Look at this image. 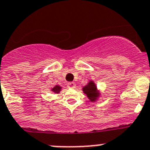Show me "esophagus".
I'll return each instance as SVG.
<instances>
[{"label":"esophagus","instance_id":"34e87169","mask_svg":"<svg viewBox=\"0 0 150 150\" xmlns=\"http://www.w3.org/2000/svg\"><path fill=\"white\" fill-rule=\"evenodd\" d=\"M75 86H76V85L74 82H69L67 83V87L68 88H75Z\"/></svg>","mask_w":150,"mask_h":150}]
</instances>
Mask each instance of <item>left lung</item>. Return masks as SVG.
<instances>
[{"label": "left lung", "mask_w": 150, "mask_h": 150, "mask_svg": "<svg viewBox=\"0 0 150 150\" xmlns=\"http://www.w3.org/2000/svg\"><path fill=\"white\" fill-rule=\"evenodd\" d=\"M83 91L91 101H96L100 96V93L97 91V86L92 81H89L86 86L83 87Z\"/></svg>", "instance_id": "left-lung-1"}]
</instances>
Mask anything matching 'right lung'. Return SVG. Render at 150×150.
Here are the masks:
<instances>
[{
  "mask_svg": "<svg viewBox=\"0 0 150 150\" xmlns=\"http://www.w3.org/2000/svg\"><path fill=\"white\" fill-rule=\"evenodd\" d=\"M61 86H54L52 89V92H55V93H59L60 91H61Z\"/></svg>",
  "mask_w": 150,
  "mask_h": 150,
  "instance_id": "obj_1",
  "label": "right lung"
}]
</instances>
